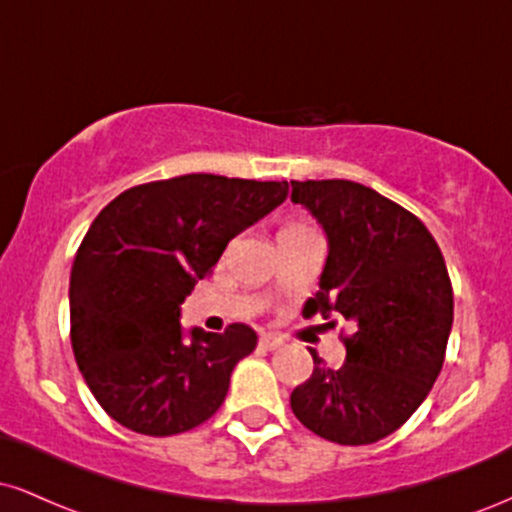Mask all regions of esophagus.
I'll list each match as a JSON object with an SVG mask.
<instances>
[{
  "instance_id": "obj_1",
  "label": "esophagus",
  "mask_w": 512,
  "mask_h": 512,
  "mask_svg": "<svg viewBox=\"0 0 512 512\" xmlns=\"http://www.w3.org/2000/svg\"><path fill=\"white\" fill-rule=\"evenodd\" d=\"M281 344H284V339L276 337V334H262V337H260V346H262V349H267V351L279 349Z\"/></svg>"
}]
</instances>
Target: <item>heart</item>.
Here are the masks:
<instances>
[{
    "instance_id": "obj_1",
    "label": "heart",
    "mask_w": 512,
    "mask_h": 512,
    "mask_svg": "<svg viewBox=\"0 0 512 512\" xmlns=\"http://www.w3.org/2000/svg\"><path fill=\"white\" fill-rule=\"evenodd\" d=\"M296 226H301V223H291V226H289V228H296Z\"/></svg>"
}]
</instances>
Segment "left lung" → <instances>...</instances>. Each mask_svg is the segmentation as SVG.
<instances>
[{"instance_id": "left-lung-1", "label": "left lung", "mask_w": 512, "mask_h": 512, "mask_svg": "<svg viewBox=\"0 0 512 512\" xmlns=\"http://www.w3.org/2000/svg\"><path fill=\"white\" fill-rule=\"evenodd\" d=\"M291 199L327 236L320 291L303 313L342 315L346 361L313 354V375L291 392L296 419L339 445L395 433L419 409L445 361L452 284L443 252L411 211L351 180H291Z\"/></svg>"}]
</instances>
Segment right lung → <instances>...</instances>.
I'll return each mask as SVG.
<instances>
[{
    "label": "right lung",
    "instance_id": "add662e5",
    "mask_svg": "<svg viewBox=\"0 0 512 512\" xmlns=\"http://www.w3.org/2000/svg\"><path fill=\"white\" fill-rule=\"evenodd\" d=\"M289 182L192 173L129 187L81 240L69 279L76 366L98 404L144 436L185 433L216 414L257 334L180 327V305L228 240L279 207Z\"/></svg>",
    "mask_w": 512,
    "mask_h": 512
}]
</instances>
